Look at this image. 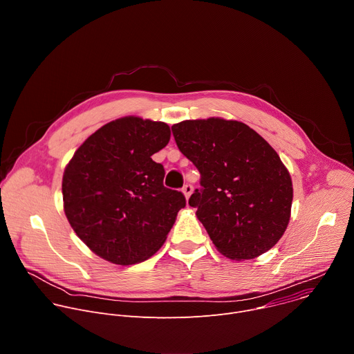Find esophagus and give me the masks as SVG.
<instances>
[{
  "label": "esophagus",
  "instance_id": "obj_1",
  "mask_svg": "<svg viewBox=\"0 0 354 354\" xmlns=\"http://www.w3.org/2000/svg\"><path fill=\"white\" fill-rule=\"evenodd\" d=\"M182 193L185 194V197H186V200H189V197H190V194L193 193V186L192 185H189V183H186L183 187H182Z\"/></svg>",
  "mask_w": 354,
  "mask_h": 354
}]
</instances>
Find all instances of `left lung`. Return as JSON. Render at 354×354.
I'll return each instance as SVG.
<instances>
[{
    "label": "left lung",
    "mask_w": 354,
    "mask_h": 354,
    "mask_svg": "<svg viewBox=\"0 0 354 354\" xmlns=\"http://www.w3.org/2000/svg\"><path fill=\"white\" fill-rule=\"evenodd\" d=\"M172 133L201 175L189 205L220 254L248 261L272 249L292 203L290 172L273 147L245 123L221 118L183 120Z\"/></svg>",
    "instance_id": "obj_1"
}]
</instances>
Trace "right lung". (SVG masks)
Returning <instances> with one entry per match:
<instances>
[{"instance_id": "1", "label": "right lung", "mask_w": 354, "mask_h": 354, "mask_svg": "<svg viewBox=\"0 0 354 354\" xmlns=\"http://www.w3.org/2000/svg\"><path fill=\"white\" fill-rule=\"evenodd\" d=\"M169 138L164 122L124 116L91 134L67 164L66 217L99 258L134 265L164 245L186 206L180 192L164 186V167L151 158Z\"/></svg>"}]
</instances>
